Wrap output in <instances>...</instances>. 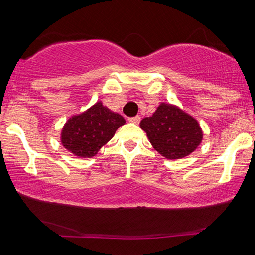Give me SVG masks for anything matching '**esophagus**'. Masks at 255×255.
<instances>
[{"label": "esophagus", "mask_w": 255, "mask_h": 255, "mask_svg": "<svg viewBox=\"0 0 255 255\" xmlns=\"http://www.w3.org/2000/svg\"><path fill=\"white\" fill-rule=\"evenodd\" d=\"M128 122L131 123V124H138L140 122V117L139 116H135V117H130L128 118Z\"/></svg>", "instance_id": "1"}]
</instances>
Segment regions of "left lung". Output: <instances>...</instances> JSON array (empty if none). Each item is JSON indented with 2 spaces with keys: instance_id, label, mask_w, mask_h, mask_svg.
<instances>
[{
  "instance_id": "left-lung-1",
  "label": "left lung",
  "mask_w": 255,
  "mask_h": 255,
  "mask_svg": "<svg viewBox=\"0 0 255 255\" xmlns=\"http://www.w3.org/2000/svg\"><path fill=\"white\" fill-rule=\"evenodd\" d=\"M139 125L154 149L167 159L188 156L201 144L204 136L197 119L165 102H161L154 114Z\"/></svg>"
}]
</instances>
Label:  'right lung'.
Listing matches in <instances>:
<instances>
[{
  "instance_id": "1",
  "label": "right lung",
  "mask_w": 255,
  "mask_h": 255,
  "mask_svg": "<svg viewBox=\"0 0 255 255\" xmlns=\"http://www.w3.org/2000/svg\"><path fill=\"white\" fill-rule=\"evenodd\" d=\"M125 123L123 116L98 101L88 110L68 118L60 131V143L77 157H93Z\"/></svg>"
}]
</instances>
